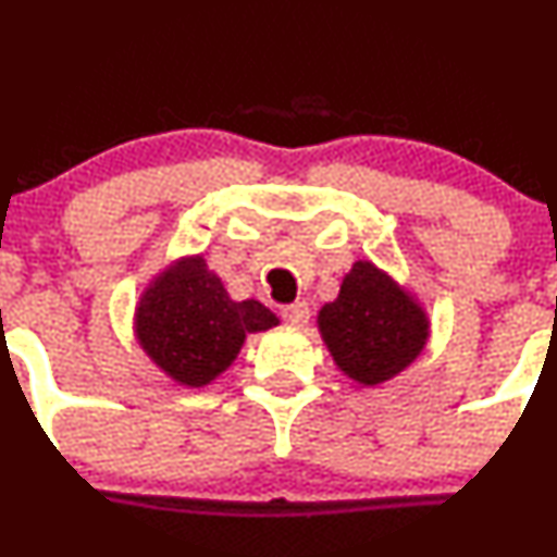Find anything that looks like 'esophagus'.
Segmentation results:
<instances>
[{
	"instance_id": "1",
	"label": "esophagus",
	"mask_w": 557,
	"mask_h": 557,
	"mask_svg": "<svg viewBox=\"0 0 557 557\" xmlns=\"http://www.w3.org/2000/svg\"><path fill=\"white\" fill-rule=\"evenodd\" d=\"M283 320L296 325V329H305L310 323V307H307V301H296V305L283 307Z\"/></svg>"
}]
</instances>
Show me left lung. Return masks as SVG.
<instances>
[{
	"instance_id": "obj_1",
	"label": "left lung",
	"mask_w": 557,
	"mask_h": 557,
	"mask_svg": "<svg viewBox=\"0 0 557 557\" xmlns=\"http://www.w3.org/2000/svg\"><path fill=\"white\" fill-rule=\"evenodd\" d=\"M318 331L336 369L374 387L412 367L431 334L420 301L372 261H356L339 296L320 307Z\"/></svg>"
}]
</instances>
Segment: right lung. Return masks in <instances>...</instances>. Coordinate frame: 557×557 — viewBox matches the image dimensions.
I'll return each instance as SVG.
<instances>
[{"instance_id": "1", "label": "right lung", "mask_w": 557, "mask_h": 557, "mask_svg": "<svg viewBox=\"0 0 557 557\" xmlns=\"http://www.w3.org/2000/svg\"><path fill=\"white\" fill-rule=\"evenodd\" d=\"M277 323L261 301H234L205 256L161 269L134 307V336L145 356L185 387L210 385L232 367L247 334Z\"/></svg>"}]
</instances>
